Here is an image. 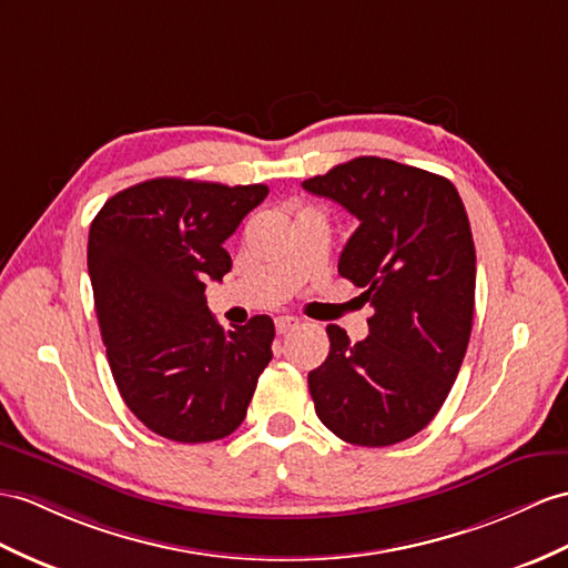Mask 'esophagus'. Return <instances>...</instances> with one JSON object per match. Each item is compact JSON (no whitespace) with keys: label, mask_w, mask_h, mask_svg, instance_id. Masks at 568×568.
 Returning a JSON list of instances; mask_svg holds the SVG:
<instances>
[{"label":"esophagus","mask_w":568,"mask_h":568,"mask_svg":"<svg viewBox=\"0 0 568 568\" xmlns=\"http://www.w3.org/2000/svg\"><path fill=\"white\" fill-rule=\"evenodd\" d=\"M274 327H276V332H280V335H286V332H292V329L298 327V321L292 315H282V317H276V321H274Z\"/></svg>","instance_id":"obj_1"}]
</instances>
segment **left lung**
<instances>
[{
  "label": "left lung",
  "instance_id": "obj_1",
  "mask_svg": "<svg viewBox=\"0 0 568 568\" xmlns=\"http://www.w3.org/2000/svg\"><path fill=\"white\" fill-rule=\"evenodd\" d=\"M303 187L358 219L337 270L373 306L362 342L327 325L329 354L308 373L315 414L347 444H399L446 403L473 332L477 257L465 204L448 178L378 156Z\"/></svg>",
  "mask_w": 568,
  "mask_h": 568
}]
</instances>
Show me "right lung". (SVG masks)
<instances>
[{"label": "right lung", "instance_id": "1", "mask_svg": "<svg viewBox=\"0 0 568 568\" xmlns=\"http://www.w3.org/2000/svg\"><path fill=\"white\" fill-rule=\"evenodd\" d=\"M267 192L154 178L93 219L89 276L108 364L124 405L163 438L206 444L236 432L270 364L272 317L224 332L204 296L231 270L224 241Z\"/></svg>", "mask_w": 568, "mask_h": 568}]
</instances>
